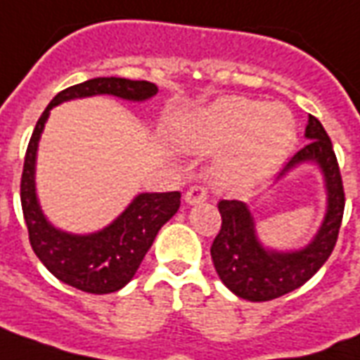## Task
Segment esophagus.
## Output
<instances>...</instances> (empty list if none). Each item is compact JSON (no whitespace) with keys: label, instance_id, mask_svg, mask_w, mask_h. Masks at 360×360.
I'll return each mask as SVG.
<instances>
[{"label":"esophagus","instance_id":"1","mask_svg":"<svg viewBox=\"0 0 360 360\" xmlns=\"http://www.w3.org/2000/svg\"><path fill=\"white\" fill-rule=\"evenodd\" d=\"M207 198V191L204 187H191L185 193V202L188 206H198L202 202H206Z\"/></svg>","mask_w":360,"mask_h":360}]
</instances>
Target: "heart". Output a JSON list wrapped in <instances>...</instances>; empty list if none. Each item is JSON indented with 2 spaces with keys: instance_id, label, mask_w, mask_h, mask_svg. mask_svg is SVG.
I'll use <instances>...</instances> for the list:
<instances>
[{
  "instance_id": "heart-1",
  "label": "heart",
  "mask_w": 360,
  "mask_h": 360,
  "mask_svg": "<svg viewBox=\"0 0 360 360\" xmlns=\"http://www.w3.org/2000/svg\"><path fill=\"white\" fill-rule=\"evenodd\" d=\"M295 141L292 114L282 105L246 97H223L191 114L177 129V143L191 153L229 147L225 167L240 177L271 172Z\"/></svg>"
}]
</instances>
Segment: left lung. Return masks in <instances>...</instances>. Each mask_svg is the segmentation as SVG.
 Wrapping results in <instances>:
<instances>
[{
    "label": "left lung",
    "mask_w": 360,
    "mask_h": 360,
    "mask_svg": "<svg viewBox=\"0 0 360 360\" xmlns=\"http://www.w3.org/2000/svg\"><path fill=\"white\" fill-rule=\"evenodd\" d=\"M302 150L292 156L275 177V187L288 173L311 164L322 173L326 212L315 236L302 248L275 250L265 246L257 231L252 210L240 200H221V231L212 244V259L221 282L234 295L248 302H269L294 292L326 263L336 246L342 225L343 196L342 175L328 133L315 116L309 114Z\"/></svg>",
    "instance_id": "1"
}]
</instances>
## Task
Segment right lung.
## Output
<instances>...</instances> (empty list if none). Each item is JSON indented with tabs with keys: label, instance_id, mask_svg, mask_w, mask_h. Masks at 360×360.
<instances>
[{
	"label": "right lung",
	"instance_id": "right-lung-1",
	"mask_svg": "<svg viewBox=\"0 0 360 360\" xmlns=\"http://www.w3.org/2000/svg\"><path fill=\"white\" fill-rule=\"evenodd\" d=\"M158 87L150 82L126 78H93L72 85L53 97L39 116L24 156L20 202L34 254L49 273L68 286L87 294H112L131 281L156 234L181 206V193H141L122 214L95 233H68L53 225L39 204L36 191L38 146L51 108L74 98L110 95L129 103L154 97Z\"/></svg>",
	"mask_w": 360,
	"mask_h": 360
}]
</instances>
